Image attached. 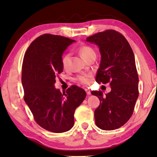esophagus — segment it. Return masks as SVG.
Listing matches in <instances>:
<instances>
[{
    "instance_id": "esophagus-1",
    "label": "esophagus",
    "mask_w": 157,
    "mask_h": 157,
    "mask_svg": "<svg viewBox=\"0 0 157 157\" xmlns=\"http://www.w3.org/2000/svg\"><path fill=\"white\" fill-rule=\"evenodd\" d=\"M85 90H86V94L88 95H90V90H88V89H87V88H86V89H85Z\"/></svg>"
}]
</instances>
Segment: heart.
I'll use <instances>...</instances> for the list:
<instances>
[{
    "label": "heart",
    "mask_w": 157,
    "mask_h": 157,
    "mask_svg": "<svg viewBox=\"0 0 157 157\" xmlns=\"http://www.w3.org/2000/svg\"><path fill=\"white\" fill-rule=\"evenodd\" d=\"M79 53L81 54L82 58L84 59H87L90 58L91 56H95V52L92 47L88 46V45L84 44L82 45L79 49ZM70 61H71V54L70 53H66L62 56V67L64 69H68L70 65ZM90 75H82L77 77L76 79L78 80L79 83L82 84H89L90 83Z\"/></svg>",
    "instance_id": "obj_1"
}]
</instances>
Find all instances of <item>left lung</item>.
Wrapping results in <instances>:
<instances>
[{
    "mask_svg": "<svg viewBox=\"0 0 157 157\" xmlns=\"http://www.w3.org/2000/svg\"><path fill=\"white\" fill-rule=\"evenodd\" d=\"M86 41L98 45L101 53L96 82L110 83L111 88L106 95L101 90L91 92L100 101L95 110V124L101 130H115L129 120L139 96L135 56L126 38L115 30L95 33Z\"/></svg>",
    "mask_w": 157,
    "mask_h": 157,
    "instance_id": "obj_1",
    "label": "left lung"
}]
</instances>
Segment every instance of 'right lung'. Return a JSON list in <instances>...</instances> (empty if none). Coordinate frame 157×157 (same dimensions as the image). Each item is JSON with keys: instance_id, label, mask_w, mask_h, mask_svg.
<instances>
[{"instance_id": "1", "label": "right lung", "mask_w": 157, "mask_h": 157, "mask_svg": "<svg viewBox=\"0 0 157 157\" xmlns=\"http://www.w3.org/2000/svg\"><path fill=\"white\" fill-rule=\"evenodd\" d=\"M75 42L61 36L43 34L31 42L22 66L24 99L40 126L61 133L74 125V113L84 100L85 90L75 85L62 93L54 84L62 72V56Z\"/></svg>"}]
</instances>
